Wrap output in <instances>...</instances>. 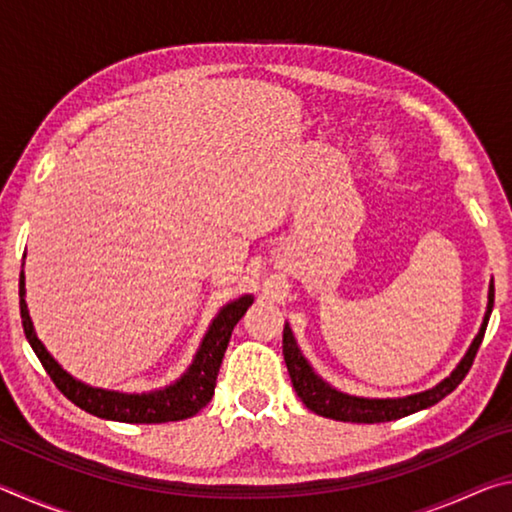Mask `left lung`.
Segmentation results:
<instances>
[{
  "label": "left lung",
  "mask_w": 512,
  "mask_h": 512,
  "mask_svg": "<svg viewBox=\"0 0 512 512\" xmlns=\"http://www.w3.org/2000/svg\"><path fill=\"white\" fill-rule=\"evenodd\" d=\"M492 305H495V284L490 280L488 307H485V316L479 327V334L474 336V341L470 343V348H467L465 357L458 361V366L452 370V375L445 377L443 381H438V384L429 388V391L404 395V397H359V395L343 393L332 384H327V381L320 377L314 368H311V363L305 359V354H302V350L298 348L291 325L284 323L282 354H284V361H287L291 384L296 388L298 397L307 409L323 415V418H332L341 422H359V424L391 422L397 418H404V415L429 409V406H433L452 393L454 388L465 379L467 370L472 368L476 350H479L485 327H488Z\"/></svg>",
  "instance_id": "8db88e82"
}]
</instances>
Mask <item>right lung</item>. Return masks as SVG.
<instances>
[{
	"instance_id": "add662e5",
	"label": "right lung",
	"mask_w": 512,
	"mask_h": 512,
	"mask_svg": "<svg viewBox=\"0 0 512 512\" xmlns=\"http://www.w3.org/2000/svg\"><path fill=\"white\" fill-rule=\"evenodd\" d=\"M24 293H27V289H24V271H22L20 273V314H22L24 334H27V341L31 343L33 352L38 354L40 363L45 366L47 375L54 379L58 391L63 393L67 400H72L79 409L97 415V418L131 422V424H158V422L185 420L201 411L214 395L216 375H219V368H221L225 348H228L230 343L232 329H235L239 318L246 314V309L253 305L255 300L250 293H246V296L230 300L228 305H223L219 309V314L212 318L210 327H207L201 345H198L194 361L189 363V368L176 381H173V384L149 393H124V391H108V388L90 386L85 384V381L69 375V372L60 366L54 357H51L49 350L38 339L36 329H33V320L29 316L27 300H24Z\"/></svg>"
}]
</instances>
